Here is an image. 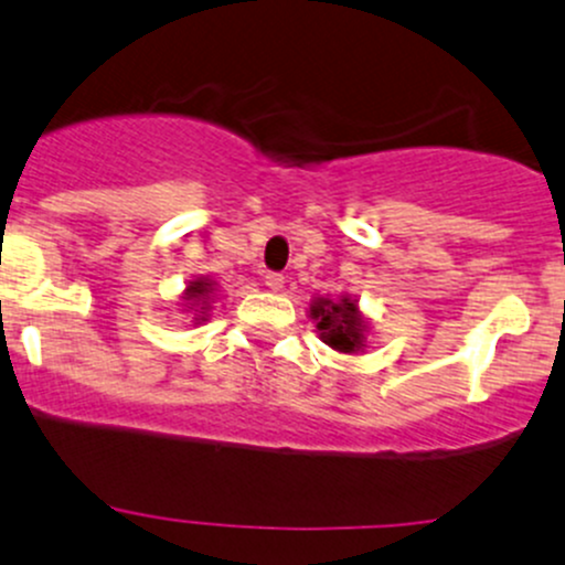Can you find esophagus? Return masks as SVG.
Here are the masks:
<instances>
[{
  "mask_svg": "<svg viewBox=\"0 0 565 565\" xmlns=\"http://www.w3.org/2000/svg\"><path fill=\"white\" fill-rule=\"evenodd\" d=\"M265 287L270 289V292H281V289H284V276H281V273H267V276H265Z\"/></svg>",
  "mask_w": 565,
  "mask_h": 565,
  "instance_id": "1",
  "label": "esophagus"
}]
</instances>
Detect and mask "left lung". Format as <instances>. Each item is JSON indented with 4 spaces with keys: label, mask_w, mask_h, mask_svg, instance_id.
<instances>
[{
    "label": "left lung",
    "mask_w": 565,
    "mask_h": 565,
    "mask_svg": "<svg viewBox=\"0 0 565 565\" xmlns=\"http://www.w3.org/2000/svg\"><path fill=\"white\" fill-rule=\"evenodd\" d=\"M311 317L319 319L317 328L322 338L338 352H358L362 347V319L358 313V302L343 298L341 302L319 300L311 306Z\"/></svg>",
    "instance_id": "left-lung-1"
}]
</instances>
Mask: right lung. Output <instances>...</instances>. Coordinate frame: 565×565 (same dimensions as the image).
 <instances>
[{"mask_svg": "<svg viewBox=\"0 0 565 565\" xmlns=\"http://www.w3.org/2000/svg\"><path fill=\"white\" fill-rule=\"evenodd\" d=\"M213 292V284L205 281V278H198V281L189 284L186 289V300H207V295Z\"/></svg>", "mask_w": 565, "mask_h": 565, "instance_id": "right-lung-1", "label": "right lung"}]
</instances>
